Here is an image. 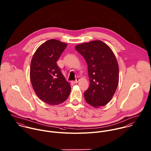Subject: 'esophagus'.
<instances>
[{"instance_id": "1", "label": "esophagus", "mask_w": 151, "mask_h": 151, "mask_svg": "<svg viewBox=\"0 0 151 151\" xmlns=\"http://www.w3.org/2000/svg\"><path fill=\"white\" fill-rule=\"evenodd\" d=\"M79 80V78H77V79L75 80V81H72V83H77L78 82Z\"/></svg>"}]
</instances>
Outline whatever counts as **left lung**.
<instances>
[{"label":"left lung","mask_w":151,"mask_h":151,"mask_svg":"<svg viewBox=\"0 0 151 151\" xmlns=\"http://www.w3.org/2000/svg\"><path fill=\"white\" fill-rule=\"evenodd\" d=\"M75 49L88 65L90 85L83 93L85 101L95 108L106 105L119 82V66L114 52L101 40L78 45Z\"/></svg>","instance_id":"obj_1"}]
</instances>
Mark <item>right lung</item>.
Instances as JSON below:
<instances>
[{"mask_svg":"<svg viewBox=\"0 0 151 151\" xmlns=\"http://www.w3.org/2000/svg\"><path fill=\"white\" fill-rule=\"evenodd\" d=\"M67 44L50 39L41 45L32 59L30 79L32 87L40 99L56 105L68 98L71 87L58 66L56 62Z\"/></svg>","mask_w":151,"mask_h":151,"instance_id":"1","label":"right lung"}]
</instances>
